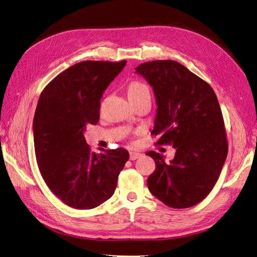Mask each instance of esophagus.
I'll return each instance as SVG.
<instances>
[{
	"instance_id": "obj_1",
	"label": "esophagus",
	"mask_w": 257,
	"mask_h": 257,
	"mask_svg": "<svg viewBox=\"0 0 257 257\" xmlns=\"http://www.w3.org/2000/svg\"><path fill=\"white\" fill-rule=\"evenodd\" d=\"M142 157V153L141 152H137V151H132V152H130V159L132 160V161H134V160H136V159H138V158H141Z\"/></svg>"
}]
</instances>
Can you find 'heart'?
Listing matches in <instances>:
<instances>
[{"instance_id": "b5f03b06", "label": "heart", "mask_w": 257, "mask_h": 257, "mask_svg": "<svg viewBox=\"0 0 257 257\" xmlns=\"http://www.w3.org/2000/svg\"><path fill=\"white\" fill-rule=\"evenodd\" d=\"M149 93V89L147 85L141 81H133L127 87V95L128 96H138L142 94Z\"/></svg>"}]
</instances>
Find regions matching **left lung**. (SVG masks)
I'll return each mask as SVG.
<instances>
[{
    "mask_svg": "<svg viewBox=\"0 0 257 257\" xmlns=\"http://www.w3.org/2000/svg\"><path fill=\"white\" fill-rule=\"evenodd\" d=\"M135 71L151 85L155 96L153 135L159 137V145L176 149L169 163L163 154L146 153L155 162L148 188L169 207H192L212 190L227 157L219 100L206 81L176 61L147 62Z\"/></svg>",
    "mask_w": 257,
    "mask_h": 257,
    "instance_id": "left-lung-1",
    "label": "left lung"
}]
</instances>
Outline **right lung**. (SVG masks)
<instances>
[{
	"label": "right lung",
	"instance_id": "obj_1",
	"mask_svg": "<svg viewBox=\"0 0 257 257\" xmlns=\"http://www.w3.org/2000/svg\"><path fill=\"white\" fill-rule=\"evenodd\" d=\"M126 61H84L48 83L38 99L33 120L38 168L50 191L75 209H92L109 199L127 162L118 148L91 152L84 138L89 124L99 120L100 98Z\"/></svg>",
	"mask_w": 257,
	"mask_h": 257
}]
</instances>
